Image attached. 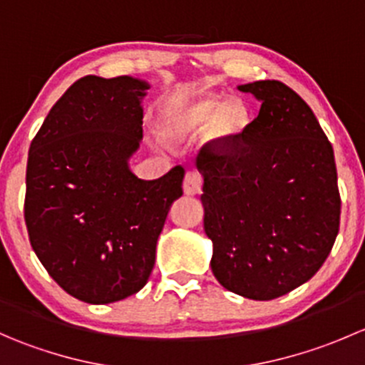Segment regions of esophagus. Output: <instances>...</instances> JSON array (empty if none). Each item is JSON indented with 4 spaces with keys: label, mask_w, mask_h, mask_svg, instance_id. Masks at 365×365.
Instances as JSON below:
<instances>
[{
    "label": "esophagus",
    "mask_w": 365,
    "mask_h": 365,
    "mask_svg": "<svg viewBox=\"0 0 365 365\" xmlns=\"http://www.w3.org/2000/svg\"><path fill=\"white\" fill-rule=\"evenodd\" d=\"M201 187H203V178H201L200 173L189 171L183 178V192L187 196H196L201 192Z\"/></svg>",
    "instance_id": "1"
}]
</instances>
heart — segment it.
<instances>
[{
    "label": "heart",
    "instance_id": "obj_1",
    "mask_svg": "<svg viewBox=\"0 0 365 365\" xmlns=\"http://www.w3.org/2000/svg\"><path fill=\"white\" fill-rule=\"evenodd\" d=\"M249 125L251 113L240 98L222 102L217 95H205L165 109L162 134L168 141H180L210 127V134L215 141L235 143L247 132Z\"/></svg>",
    "mask_w": 365,
    "mask_h": 365
}]
</instances>
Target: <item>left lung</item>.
Wrapping results in <instances>:
<instances>
[{"label": "left lung", "mask_w": 365, "mask_h": 365, "mask_svg": "<svg viewBox=\"0 0 365 365\" xmlns=\"http://www.w3.org/2000/svg\"><path fill=\"white\" fill-rule=\"evenodd\" d=\"M238 90L261 102L235 143L213 141L197 155L203 175L210 267L230 292L272 300L307 282L339 233L334 150L314 113L281 81Z\"/></svg>", "instance_id": "1"}]
</instances>
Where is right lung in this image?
Instances as JSON below:
<instances>
[{
	"mask_svg": "<svg viewBox=\"0 0 365 365\" xmlns=\"http://www.w3.org/2000/svg\"><path fill=\"white\" fill-rule=\"evenodd\" d=\"M150 84L130 76L81 77L31 141L24 220L51 277L77 300L111 304L148 282L182 165L141 180L128 160L143 139Z\"/></svg>",
	"mask_w": 365,
	"mask_h": 365,
	"instance_id": "add662e5",
	"label": "right lung"
}]
</instances>
